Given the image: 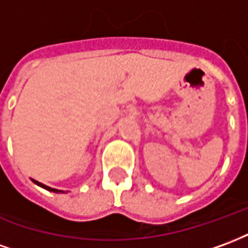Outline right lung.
Wrapping results in <instances>:
<instances>
[{"label": "right lung", "mask_w": 248, "mask_h": 248, "mask_svg": "<svg viewBox=\"0 0 248 248\" xmlns=\"http://www.w3.org/2000/svg\"><path fill=\"white\" fill-rule=\"evenodd\" d=\"M31 181H33V182H34L35 185H37V186L42 187V188H45V190H47V191H51V192H65V191H62V190H57V188H51V187L46 186V185H44V183L38 182V181H34V179H31Z\"/></svg>", "instance_id": "right-lung-1"}]
</instances>
